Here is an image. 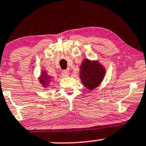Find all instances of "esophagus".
<instances>
[{"label": "esophagus", "mask_w": 146, "mask_h": 146, "mask_svg": "<svg viewBox=\"0 0 146 146\" xmlns=\"http://www.w3.org/2000/svg\"><path fill=\"white\" fill-rule=\"evenodd\" d=\"M62 74L64 77H66L69 76V72L68 70H64L62 71Z\"/></svg>", "instance_id": "1"}]
</instances>
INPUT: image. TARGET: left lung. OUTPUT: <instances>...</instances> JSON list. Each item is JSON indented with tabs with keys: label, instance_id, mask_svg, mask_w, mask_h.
<instances>
[{
	"label": "left lung",
	"instance_id": "left-lung-1",
	"mask_svg": "<svg viewBox=\"0 0 146 146\" xmlns=\"http://www.w3.org/2000/svg\"><path fill=\"white\" fill-rule=\"evenodd\" d=\"M105 68L98 60L86 58L80 66V78L87 89L92 91L98 87L105 78Z\"/></svg>",
	"mask_w": 146,
	"mask_h": 146
}]
</instances>
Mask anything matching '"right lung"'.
<instances>
[{
  "mask_svg": "<svg viewBox=\"0 0 146 146\" xmlns=\"http://www.w3.org/2000/svg\"><path fill=\"white\" fill-rule=\"evenodd\" d=\"M39 80V83L41 84V86L44 88V89H46L48 86H49L50 82L52 80V77L50 76L49 75H48L47 71L46 70H44L41 71V75L38 78Z\"/></svg>",
  "mask_w": 146,
  "mask_h": 146,
  "instance_id": "1",
  "label": "right lung"
}]
</instances>
